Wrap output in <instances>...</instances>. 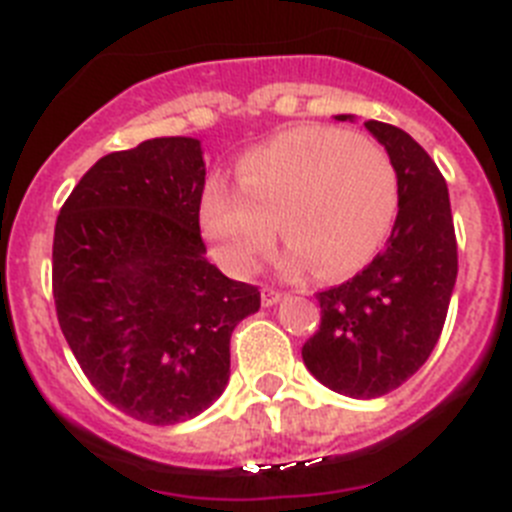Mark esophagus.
Returning a JSON list of instances; mask_svg holds the SVG:
<instances>
[{"instance_id":"obj_1","label":"esophagus","mask_w":512,"mask_h":512,"mask_svg":"<svg viewBox=\"0 0 512 512\" xmlns=\"http://www.w3.org/2000/svg\"><path fill=\"white\" fill-rule=\"evenodd\" d=\"M280 298H283V293H280V290L270 288V285H265V288H262V306H275Z\"/></svg>"}]
</instances>
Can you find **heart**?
<instances>
[{"mask_svg": "<svg viewBox=\"0 0 512 512\" xmlns=\"http://www.w3.org/2000/svg\"><path fill=\"white\" fill-rule=\"evenodd\" d=\"M237 178L239 188L211 181L201 204L204 232L234 275H250L273 250L278 222L293 242V270L354 273L380 252L398 216L390 155L339 127H290L239 160Z\"/></svg>", "mask_w": 512, "mask_h": 512, "instance_id": "obj_1", "label": "heart"}]
</instances>
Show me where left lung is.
I'll return each instance as SVG.
<instances>
[{
    "label": "left lung",
    "instance_id": "1",
    "mask_svg": "<svg viewBox=\"0 0 512 512\" xmlns=\"http://www.w3.org/2000/svg\"><path fill=\"white\" fill-rule=\"evenodd\" d=\"M365 127L398 173V216L385 250L362 273L316 293L321 324L301 349L308 372L349 398H380L421 370L457 283V234L441 170L400 127L375 119Z\"/></svg>",
    "mask_w": 512,
    "mask_h": 512
}]
</instances>
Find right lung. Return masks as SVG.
<instances>
[{"mask_svg":"<svg viewBox=\"0 0 512 512\" xmlns=\"http://www.w3.org/2000/svg\"><path fill=\"white\" fill-rule=\"evenodd\" d=\"M206 165L193 137H155L96 160L53 237L58 324L78 365L127 416L173 426L229 380V339L260 290L206 260Z\"/></svg>","mask_w":512,"mask_h":512,"instance_id":"1","label":"right lung"}]
</instances>
